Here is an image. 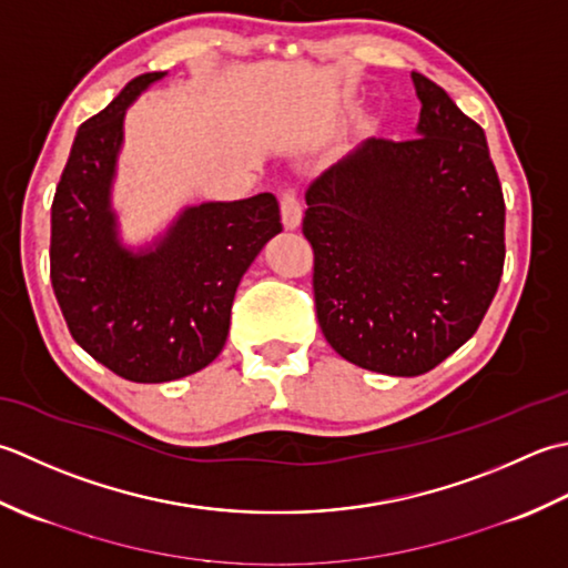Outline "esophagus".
Wrapping results in <instances>:
<instances>
[{
	"instance_id": "1",
	"label": "esophagus",
	"mask_w": 568,
	"mask_h": 568,
	"mask_svg": "<svg viewBox=\"0 0 568 568\" xmlns=\"http://www.w3.org/2000/svg\"><path fill=\"white\" fill-rule=\"evenodd\" d=\"M280 207H282V223H284V227L286 230L298 227L301 215H304V211H301V203L296 199V191L294 189H284L280 193Z\"/></svg>"
}]
</instances>
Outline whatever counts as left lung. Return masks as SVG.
I'll return each instance as SVG.
<instances>
[{
  "label": "left lung",
  "instance_id": "obj_1",
  "mask_svg": "<svg viewBox=\"0 0 568 568\" xmlns=\"http://www.w3.org/2000/svg\"><path fill=\"white\" fill-rule=\"evenodd\" d=\"M416 136L367 139L311 181L318 326L345 361L416 377L456 353L505 264V199L478 122L412 73Z\"/></svg>",
  "mask_w": 568,
  "mask_h": 568
}]
</instances>
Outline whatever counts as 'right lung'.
Masks as SVG:
<instances>
[{
  "label": "right lung",
  "instance_id": "right-lung-1",
  "mask_svg": "<svg viewBox=\"0 0 568 568\" xmlns=\"http://www.w3.org/2000/svg\"><path fill=\"white\" fill-rule=\"evenodd\" d=\"M166 71L144 73L80 124L51 205V284L73 341L130 382L199 373L223 351L242 274L282 233L272 193L183 211L152 247L120 242L110 193L124 112Z\"/></svg>",
  "mask_w": 568,
  "mask_h": 568
}]
</instances>
